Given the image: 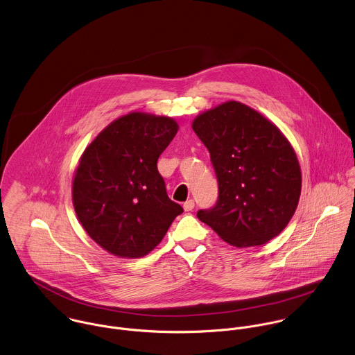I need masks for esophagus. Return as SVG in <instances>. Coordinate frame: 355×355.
<instances>
[{
    "label": "esophagus",
    "mask_w": 355,
    "mask_h": 355,
    "mask_svg": "<svg viewBox=\"0 0 355 355\" xmlns=\"http://www.w3.org/2000/svg\"><path fill=\"white\" fill-rule=\"evenodd\" d=\"M193 209H195V202H193L192 199L184 203V210H185V211H192Z\"/></svg>",
    "instance_id": "obj_1"
}]
</instances>
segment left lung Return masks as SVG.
<instances>
[{"label": "left lung", "mask_w": 355, "mask_h": 355, "mask_svg": "<svg viewBox=\"0 0 355 355\" xmlns=\"http://www.w3.org/2000/svg\"><path fill=\"white\" fill-rule=\"evenodd\" d=\"M192 129L209 149L218 180L215 206L199 210L198 218L234 247L279 236L302 189L296 153L280 129L239 101L200 114Z\"/></svg>", "instance_id": "obj_1"}]
</instances>
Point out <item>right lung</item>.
Wrapping results in <instances>:
<instances>
[{
    "label": "right lung",
    "mask_w": 355,
    "mask_h": 355,
    "mask_svg": "<svg viewBox=\"0 0 355 355\" xmlns=\"http://www.w3.org/2000/svg\"><path fill=\"white\" fill-rule=\"evenodd\" d=\"M177 132L173 118L130 112L110 123L82 153L72 205L86 233L110 254L145 257L184 211L168 199L156 164Z\"/></svg>",
    "instance_id": "1"
}]
</instances>
